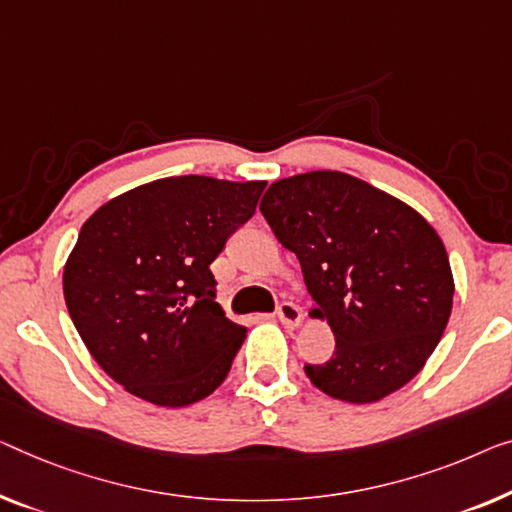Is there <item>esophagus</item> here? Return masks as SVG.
Masks as SVG:
<instances>
[{
	"instance_id": "obj_1",
	"label": "esophagus",
	"mask_w": 512,
	"mask_h": 512,
	"mask_svg": "<svg viewBox=\"0 0 512 512\" xmlns=\"http://www.w3.org/2000/svg\"><path fill=\"white\" fill-rule=\"evenodd\" d=\"M276 315H278V319H280V322L285 324V326H299L301 319H303L301 308H299V305H294L292 301H282V303L278 305Z\"/></svg>"
}]
</instances>
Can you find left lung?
Masks as SVG:
<instances>
[{"mask_svg":"<svg viewBox=\"0 0 512 512\" xmlns=\"http://www.w3.org/2000/svg\"><path fill=\"white\" fill-rule=\"evenodd\" d=\"M276 239L299 257L335 352L305 365L319 391L377 402L414 379L453 308V273L439 234L407 204L342 172L271 183L259 204Z\"/></svg>","mask_w":512,"mask_h":512,"instance_id":"obj_1","label":"left lung"}]
</instances>
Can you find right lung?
<instances>
[{"label":"right lung","mask_w":512,"mask_h":512,"mask_svg":"<svg viewBox=\"0 0 512 512\" xmlns=\"http://www.w3.org/2000/svg\"><path fill=\"white\" fill-rule=\"evenodd\" d=\"M266 181L170 177L103 204L64 266V299L96 363L128 393L186 407L223 384L246 326L216 303L211 262Z\"/></svg>","instance_id":"obj_1"}]
</instances>
